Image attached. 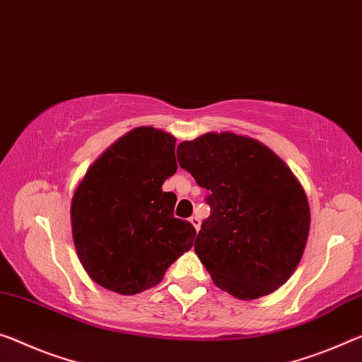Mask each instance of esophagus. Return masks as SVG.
<instances>
[{"label":"esophagus","instance_id":"obj_1","mask_svg":"<svg viewBox=\"0 0 362 362\" xmlns=\"http://www.w3.org/2000/svg\"><path fill=\"white\" fill-rule=\"evenodd\" d=\"M189 221H191L192 226L196 228V231H199V228H200V220H199V216H197V215H192L191 218H189Z\"/></svg>","mask_w":362,"mask_h":362}]
</instances>
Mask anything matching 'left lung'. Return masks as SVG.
Segmentation results:
<instances>
[{"instance_id":"8db88e82","label":"left lung","mask_w":362,"mask_h":362,"mask_svg":"<svg viewBox=\"0 0 362 362\" xmlns=\"http://www.w3.org/2000/svg\"><path fill=\"white\" fill-rule=\"evenodd\" d=\"M177 163L209 191L196 254L221 290L239 299L275 291L296 270L309 235L308 197L280 157L233 132L181 142Z\"/></svg>"}]
</instances>
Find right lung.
I'll return each mask as SVG.
<instances>
[{
    "label": "right lung",
    "mask_w": 362,
    "mask_h": 362,
    "mask_svg": "<svg viewBox=\"0 0 362 362\" xmlns=\"http://www.w3.org/2000/svg\"><path fill=\"white\" fill-rule=\"evenodd\" d=\"M176 139L137 127L87 171L72 197L71 225L82 267L95 283L136 294L162 281L192 247L196 228L175 218L176 196L165 180L176 173Z\"/></svg>",
    "instance_id": "add662e5"
}]
</instances>
